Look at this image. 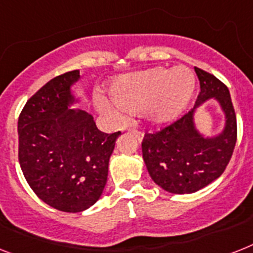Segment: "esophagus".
Here are the masks:
<instances>
[{"label":"esophagus","instance_id":"obj_1","mask_svg":"<svg viewBox=\"0 0 253 253\" xmlns=\"http://www.w3.org/2000/svg\"><path fill=\"white\" fill-rule=\"evenodd\" d=\"M128 132H131L133 135V136H135V139H136V140H139V141H141L143 140V137H144V133L141 132V131H139V130H128Z\"/></svg>","mask_w":253,"mask_h":253}]
</instances>
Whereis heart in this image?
<instances>
[{
	"instance_id": "obj_1",
	"label": "heart",
	"mask_w": 253,
	"mask_h": 253,
	"mask_svg": "<svg viewBox=\"0 0 253 253\" xmlns=\"http://www.w3.org/2000/svg\"><path fill=\"white\" fill-rule=\"evenodd\" d=\"M195 87L196 78L188 67H155L118 78L110 87L113 102L101 98L98 108L118 120L123 118L125 112L143 109L149 122L169 123L186 110Z\"/></svg>"
}]
</instances>
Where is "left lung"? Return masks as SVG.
<instances>
[{
  "mask_svg": "<svg viewBox=\"0 0 253 253\" xmlns=\"http://www.w3.org/2000/svg\"><path fill=\"white\" fill-rule=\"evenodd\" d=\"M200 82L196 105L165 128L145 133L141 151L151 178L171 194H192L212 183L225 171L237 143V116L230 92L214 75L195 67ZM215 98L225 114V127L205 138L194 126L193 116L203 102Z\"/></svg>",
  "mask_w": 253,
  "mask_h": 253,
  "instance_id": "8db88e82",
  "label": "left lung"
}]
</instances>
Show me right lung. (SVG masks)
<instances>
[{
	"label": "right lung",
	"instance_id": "add662e5",
	"mask_svg": "<svg viewBox=\"0 0 253 253\" xmlns=\"http://www.w3.org/2000/svg\"><path fill=\"white\" fill-rule=\"evenodd\" d=\"M79 70L53 78L26 102L18 120L19 164L39 199L62 212L85 211L100 199L121 131L105 133L93 117L70 109Z\"/></svg>",
	"mask_w": 253,
	"mask_h": 253
}]
</instances>
